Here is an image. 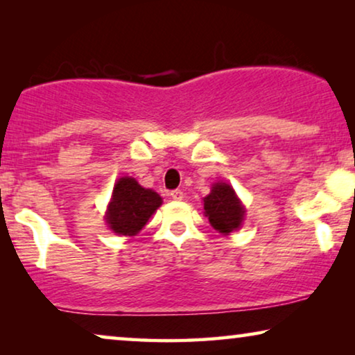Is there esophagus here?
<instances>
[{
	"label": "esophagus",
	"instance_id": "1",
	"mask_svg": "<svg viewBox=\"0 0 355 355\" xmlns=\"http://www.w3.org/2000/svg\"><path fill=\"white\" fill-rule=\"evenodd\" d=\"M169 196L173 197V200H182L184 192L179 191V189H174V191H171V193H169Z\"/></svg>",
	"mask_w": 355,
	"mask_h": 355
}]
</instances>
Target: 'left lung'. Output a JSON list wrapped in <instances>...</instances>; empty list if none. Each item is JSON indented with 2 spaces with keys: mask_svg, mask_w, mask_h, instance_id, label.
Listing matches in <instances>:
<instances>
[{
  "mask_svg": "<svg viewBox=\"0 0 355 355\" xmlns=\"http://www.w3.org/2000/svg\"><path fill=\"white\" fill-rule=\"evenodd\" d=\"M203 210L210 225L225 236L239 230L245 213L234 189L226 182L213 184L211 192L203 198Z\"/></svg>",
  "mask_w": 355,
  "mask_h": 355,
  "instance_id": "1",
  "label": "left lung"
}]
</instances>
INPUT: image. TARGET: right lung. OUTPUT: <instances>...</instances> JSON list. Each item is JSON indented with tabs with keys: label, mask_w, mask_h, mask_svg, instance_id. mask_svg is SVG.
<instances>
[{
	"label": "right lung",
	"mask_w": 355,
	"mask_h": 355,
	"mask_svg": "<svg viewBox=\"0 0 355 355\" xmlns=\"http://www.w3.org/2000/svg\"><path fill=\"white\" fill-rule=\"evenodd\" d=\"M163 198L152 189H145L134 178H121L114 184L105 220L119 236H135L147 225Z\"/></svg>",
	"instance_id": "obj_1"
}]
</instances>
